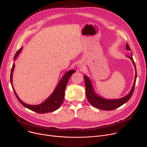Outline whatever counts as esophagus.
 Instances as JSON below:
<instances>
[{
  "instance_id": "esophagus-1",
  "label": "esophagus",
  "mask_w": 147,
  "mask_h": 147,
  "mask_svg": "<svg viewBox=\"0 0 147 147\" xmlns=\"http://www.w3.org/2000/svg\"><path fill=\"white\" fill-rule=\"evenodd\" d=\"M78 66H79L80 67H82V65H78Z\"/></svg>"
}]
</instances>
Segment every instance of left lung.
Listing matches in <instances>:
<instances>
[{
	"mask_svg": "<svg viewBox=\"0 0 147 147\" xmlns=\"http://www.w3.org/2000/svg\"><path fill=\"white\" fill-rule=\"evenodd\" d=\"M126 50L131 51V49L128 44H126ZM131 55H132V53H131ZM127 56L132 60L133 63L135 67L136 74L134 84H133V86L132 87L131 91L127 95H126L125 96H124L121 99L109 100V99H104L100 96H99L98 95L95 94V92L93 90V87L92 86L91 82L90 80V79L86 76H84V81H85V85H86V96H87V99L90 102V103L92 105L93 107H94L98 109H102V110L112 111V110H114V109L121 107L124 103H126L130 99V98L131 97V96L134 92V90L136 78H137V70H136V65H135V63L134 61L133 58L129 56Z\"/></svg>",
	"mask_w": 147,
	"mask_h": 147,
	"instance_id": "1",
	"label": "left lung"
}]
</instances>
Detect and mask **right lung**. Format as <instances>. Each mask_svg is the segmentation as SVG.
Segmentation results:
<instances>
[{
	"label": "right lung",
	"mask_w": 147,
	"mask_h": 147,
	"mask_svg": "<svg viewBox=\"0 0 147 147\" xmlns=\"http://www.w3.org/2000/svg\"><path fill=\"white\" fill-rule=\"evenodd\" d=\"M22 48H21L16 53L15 56L14 57V59L17 58V57L18 56L20 52L22 51ZM14 69V64L13 65L11 70L10 82H11V84L16 96L17 97L20 103L24 107L38 113H46L51 112H53L57 110L61 106V105L62 104L63 102L65 89L66 87L67 84L68 82V81L69 80V78L72 76V74L76 72V71L73 70H70L68 72H67L59 82L57 86L55 88L53 92L44 102H42L39 105H28L26 103H24L22 100H21L15 92V90L13 87V84H12V76H13V72Z\"/></svg>",
	"instance_id": "1"
}]
</instances>
